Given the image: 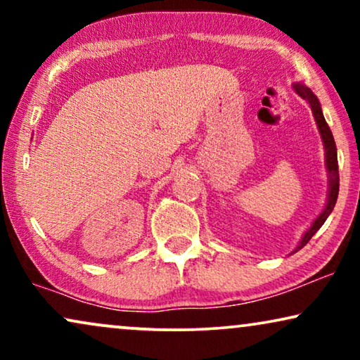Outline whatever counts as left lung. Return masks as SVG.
<instances>
[{
	"label": "left lung",
	"mask_w": 360,
	"mask_h": 360,
	"mask_svg": "<svg viewBox=\"0 0 360 360\" xmlns=\"http://www.w3.org/2000/svg\"><path fill=\"white\" fill-rule=\"evenodd\" d=\"M293 90L297 91L298 95L303 98V100H307L309 108H311L314 120H316L319 134H321V139H323V144H324V152H326L324 155H326V169H328V174H329V193H328L326 206H324L323 213L319 214L316 219H314L311 228H309L307 233H304L302 240H300V244L297 245V249H295V252H297V250L302 249L303 245L308 244V240L311 239L314 234H316V231L321 228V226L324 224V221H326L328 216L331 214V211L334 210V205H336V200H338V195H339V169H338L336 142H334L333 132H331V129H329L326 120H324L323 111H321V105H319L318 98L314 96V93L309 90L308 86L302 85V83H295Z\"/></svg>",
	"instance_id": "1"
}]
</instances>
